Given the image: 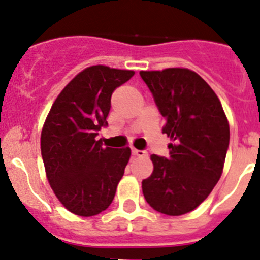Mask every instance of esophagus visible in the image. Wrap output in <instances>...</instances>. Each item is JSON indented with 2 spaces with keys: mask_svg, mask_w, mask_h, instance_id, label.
Segmentation results:
<instances>
[{
  "mask_svg": "<svg viewBox=\"0 0 260 260\" xmlns=\"http://www.w3.org/2000/svg\"><path fill=\"white\" fill-rule=\"evenodd\" d=\"M132 155L133 156H139V158H142V156H146V153L142 150H137V149H132Z\"/></svg>",
  "mask_w": 260,
  "mask_h": 260,
  "instance_id": "1",
  "label": "esophagus"
}]
</instances>
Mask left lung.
<instances>
[{
	"instance_id": "1",
	"label": "left lung",
	"mask_w": 260,
	"mask_h": 260,
	"mask_svg": "<svg viewBox=\"0 0 260 260\" xmlns=\"http://www.w3.org/2000/svg\"><path fill=\"white\" fill-rule=\"evenodd\" d=\"M153 93L170 137V156L150 155L154 170L142 193L155 211L188 214L209 197L223 174L229 123L220 100L197 72L189 69L140 71Z\"/></svg>"
}]
</instances>
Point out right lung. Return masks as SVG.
<instances>
[{
	"instance_id": "add662e5",
	"label": "right lung",
	"mask_w": 260,
	"mask_h": 260,
	"mask_svg": "<svg viewBox=\"0 0 260 260\" xmlns=\"http://www.w3.org/2000/svg\"><path fill=\"white\" fill-rule=\"evenodd\" d=\"M131 70L86 67L55 98L41 131V155L51 189L70 212L94 216L111 205L131 158L129 147H102L114 90Z\"/></svg>"
}]
</instances>
